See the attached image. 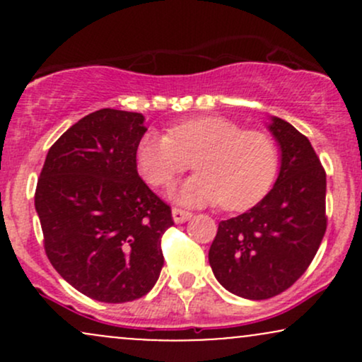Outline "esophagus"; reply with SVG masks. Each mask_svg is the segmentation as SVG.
Instances as JSON below:
<instances>
[{"label": "esophagus", "mask_w": 362, "mask_h": 362, "mask_svg": "<svg viewBox=\"0 0 362 362\" xmlns=\"http://www.w3.org/2000/svg\"><path fill=\"white\" fill-rule=\"evenodd\" d=\"M172 216H173V221L175 223H185L187 219L192 218V213H189V211H185V209H180V207H173Z\"/></svg>", "instance_id": "34e87169"}]
</instances>
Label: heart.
Segmentation results:
<instances>
[{"mask_svg": "<svg viewBox=\"0 0 362 362\" xmlns=\"http://www.w3.org/2000/svg\"><path fill=\"white\" fill-rule=\"evenodd\" d=\"M178 189L184 204H216L245 211L267 195L279 172V148L264 131H245L235 120L218 115L189 119L170 127L168 136L148 132L136 148L141 177L153 187H170L192 168Z\"/></svg>", "mask_w": 362, "mask_h": 362, "instance_id": "b5f03b06", "label": "heart"}]
</instances>
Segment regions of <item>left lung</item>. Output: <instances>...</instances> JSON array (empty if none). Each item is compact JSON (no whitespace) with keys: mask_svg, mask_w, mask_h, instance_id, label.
<instances>
[{"mask_svg":"<svg viewBox=\"0 0 362 362\" xmlns=\"http://www.w3.org/2000/svg\"><path fill=\"white\" fill-rule=\"evenodd\" d=\"M269 131L281 148L271 192L221 221L209 248L219 284L247 300H269L294 284L317 255L327 230V175L306 136L279 117Z\"/></svg>","mask_w":362,"mask_h":362,"instance_id":"left-lung-1","label":"left lung"}]
</instances>
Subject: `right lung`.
<instances>
[{"label":"right lung","instance_id":"obj_1","mask_svg":"<svg viewBox=\"0 0 362 362\" xmlns=\"http://www.w3.org/2000/svg\"><path fill=\"white\" fill-rule=\"evenodd\" d=\"M144 132L138 112H91L52 144L37 182L47 259L91 300H138L163 267L161 236L173 219L138 173Z\"/></svg>","mask_w":362,"mask_h":362}]
</instances>
